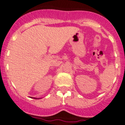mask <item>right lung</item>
<instances>
[{
	"label": "right lung",
	"instance_id": "obj_1",
	"mask_svg": "<svg viewBox=\"0 0 125 125\" xmlns=\"http://www.w3.org/2000/svg\"><path fill=\"white\" fill-rule=\"evenodd\" d=\"M35 99H36V98H35Z\"/></svg>",
	"mask_w": 125,
	"mask_h": 125
}]
</instances>
